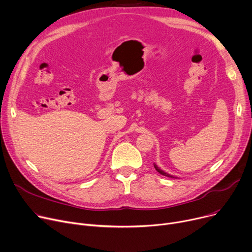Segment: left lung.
I'll list each match as a JSON object with an SVG mask.
<instances>
[{"mask_svg":"<svg viewBox=\"0 0 252 252\" xmlns=\"http://www.w3.org/2000/svg\"><path fill=\"white\" fill-rule=\"evenodd\" d=\"M154 167H156V169L159 172V173H161L162 176H165V177H168V178H172V179H178V178H176V177H172V176H170V175H168V173H166V172H164L163 170H161L157 164H154Z\"/></svg>","mask_w":252,"mask_h":252,"instance_id":"8db88e82","label":"left lung"}]
</instances>
